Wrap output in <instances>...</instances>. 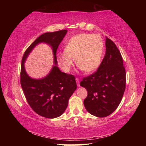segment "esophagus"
<instances>
[{"instance_id":"1","label":"esophagus","mask_w":146,"mask_h":146,"mask_svg":"<svg viewBox=\"0 0 146 146\" xmlns=\"http://www.w3.org/2000/svg\"><path fill=\"white\" fill-rule=\"evenodd\" d=\"M76 84H77V86H80V79L78 78H76Z\"/></svg>"}]
</instances>
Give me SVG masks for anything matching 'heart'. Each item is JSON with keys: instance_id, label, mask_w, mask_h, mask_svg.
Instances as JSON below:
<instances>
[{"instance_id": "1", "label": "heart", "mask_w": 146, "mask_h": 146, "mask_svg": "<svg viewBox=\"0 0 146 146\" xmlns=\"http://www.w3.org/2000/svg\"><path fill=\"white\" fill-rule=\"evenodd\" d=\"M104 42L98 35L82 33L72 36L64 46V52L58 53L57 60L62 70L68 72L73 66V60L86 73L94 72L102 62Z\"/></svg>"}]
</instances>
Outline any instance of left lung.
<instances>
[{"mask_svg":"<svg viewBox=\"0 0 146 146\" xmlns=\"http://www.w3.org/2000/svg\"><path fill=\"white\" fill-rule=\"evenodd\" d=\"M106 54L97 71L83 78L80 86L88 96L86 110L97 117L111 114L122 100L126 84V75L121 53L115 44L106 37Z\"/></svg>","mask_w":146,"mask_h":146,"instance_id":"8db88e82","label":"left lung"}]
</instances>
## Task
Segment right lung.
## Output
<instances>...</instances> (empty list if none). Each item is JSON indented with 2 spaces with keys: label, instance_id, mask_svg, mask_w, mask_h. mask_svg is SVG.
<instances>
[{
  "label": "right lung",
  "instance_id": "obj_1",
  "mask_svg": "<svg viewBox=\"0 0 146 146\" xmlns=\"http://www.w3.org/2000/svg\"><path fill=\"white\" fill-rule=\"evenodd\" d=\"M67 31L64 29L41 35L28 47L22 59L21 84L24 95L32 110L45 118H54L62 115L76 89L75 76L62 72L56 66V50ZM42 42L52 48L55 66L45 78L32 79L26 73L24 62L34 47Z\"/></svg>",
  "mask_w": 146,
  "mask_h": 146
}]
</instances>
